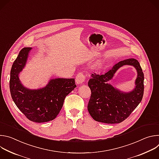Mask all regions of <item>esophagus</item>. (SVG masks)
I'll use <instances>...</instances> for the list:
<instances>
[{
    "label": "esophagus",
    "instance_id": "1",
    "mask_svg": "<svg viewBox=\"0 0 159 159\" xmlns=\"http://www.w3.org/2000/svg\"><path fill=\"white\" fill-rule=\"evenodd\" d=\"M85 76L84 73L80 72L79 73L75 78V82L77 84H81L85 82Z\"/></svg>",
    "mask_w": 159,
    "mask_h": 159
}]
</instances>
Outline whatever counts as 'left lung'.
I'll use <instances>...</instances> for the list:
<instances>
[{"label":"left lung","mask_w":159,"mask_h":159,"mask_svg":"<svg viewBox=\"0 0 159 159\" xmlns=\"http://www.w3.org/2000/svg\"><path fill=\"white\" fill-rule=\"evenodd\" d=\"M133 66L138 71L135 87L129 93L122 92L107 82L123 65ZM144 75L137 60L129 58L121 61L102 75L92 74L88 85L91 90L87 109L96 121L115 124L125 120L142 101L144 91Z\"/></svg>","instance_id":"8db88e82"}]
</instances>
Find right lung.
Wrapping results in <instances>:
<instances>
[{"mask_svg": "<svg viewBox=\"0 0 159 159\" xmlns=\"http://www.w3.org/2000/svg\"><path fill=\"white\" fill-rule=\"evenodd\" d=\"M32 48H22L14 61L9 82L11 97L18 109L26 117L36 123L54 120L60 111L65 97L76 87L74 79H53L38 89L23 86L19 74L25 67Z\"/></svg>", "mask_w": 159, "mask_h": 159, "instance_id": "right-lung-1", "label": "right lung"}]
</instances>
